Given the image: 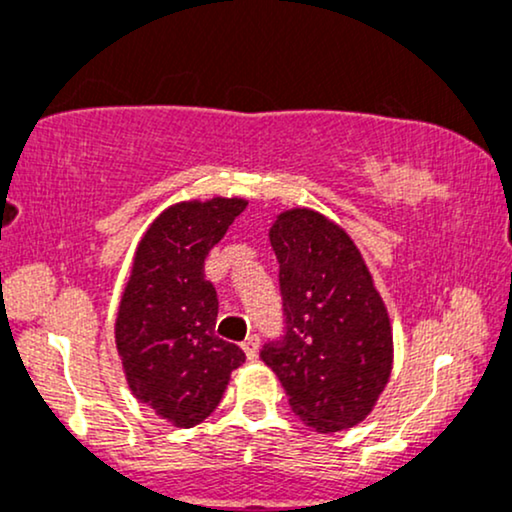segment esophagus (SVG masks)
Instances as JSON below:
<instances>
[{"mask_svg":"<svg viewBox=\"0 0 512 512\" xmlns=\"http://www.w3.org/2000/svg\"><path fill=\"white\" fill-rule=\"evenodd\" d=\"M242 350L246 354V359H251V362H254V359L258 357V338H256V335H249V338L242 342Z\"/></svg>","mask_w":512,"mask_h":512,"instance_id":"obj_1","label":"esophagus"}]
</instances>
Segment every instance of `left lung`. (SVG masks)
Returning a JSON list of instances; mask_svg holds the SVG:
<instances>
[{
    "label": "left lung",
    "instance_id": "8db88e82",
    "mask_svg": "<svg viewBox=\"0 0 512 512\" xmlns=\"http://www.w3.org/2000/svg\"><path fill=\"white\" fill-rule=\"evenodd\" d=\"M280 263L285 340L261 359L294 414L318 434L364 422L393 371V326L362 251L314 208H287L268 230Z\"/></svg>",
    "mask_w": 512,
    "mask_h": 512
}]
</instances>
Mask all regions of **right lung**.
<instances>
[{"mask_svg": "<svg viewBox=\"0 0 512 512\" xmlns=\"http://www.w3.org/2000/svg\"><path fill=\"white\" fill-rule=\"evenodd\" d=\"M246 198H189L167 206L136 246L114 318V345L131 395L177 429L220 405L244 352L215 335L218 294L203 275L208 251Z\"/></svg>", "mask_w": 512, "mask_h": 512, "instance_id": "1", "label": "right lung"}]
</instances>
